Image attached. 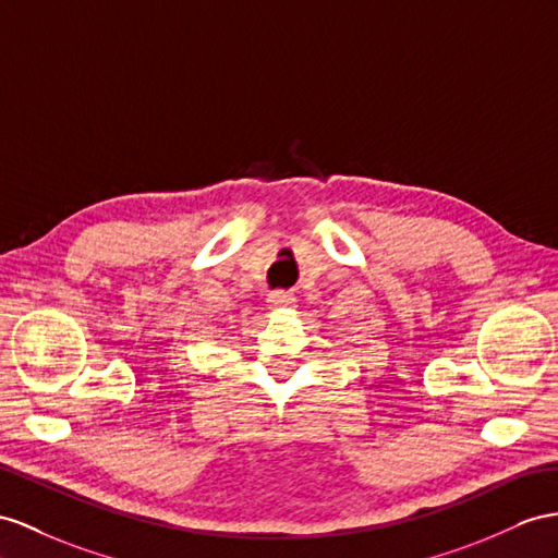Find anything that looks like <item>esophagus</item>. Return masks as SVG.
Returning <instances> with one entry per match:
<instances>
[{
	"instance_id": "34e87169",
	"label": "esophagus",
	"mask_w": 558,
	"mask_h": 558,
	"mask_svg": "<svg viewBox=\"0 0 558 558\" xmlns=\"http://www.w3.org/2000/svg\"><path fill=\"white\" fill-rule=\"evenodd\" d=\"M266 302H268V308L282 311V308H292L296 304V299L290 292H270Z\"/></svg>"
}]
</instances>
